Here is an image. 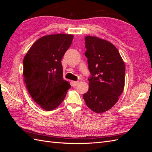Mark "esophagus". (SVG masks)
<instances>
[{
    "mask_svg": "<svg viewBox=\"0 0 152 152\" xmlns=\"http://www.w3.org/2000/svg\"><path fill=\"white\" fill-rule=\"evenodd\" d=\"M79 81H72V84L73 86L75 87V86H76L78 84H79Z\"/></svg>",
    "mask_w": 152,
    "mask_h": 152,
    "instance_id": "obj_1",
    "label": "esophagus"
}]
</instances>
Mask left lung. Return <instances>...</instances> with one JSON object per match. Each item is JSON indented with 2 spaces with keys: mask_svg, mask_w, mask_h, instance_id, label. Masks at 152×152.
Returning <instances> with one entry per match:
<instances>
[{
  "mask_svg": "<svg viewBox=\"0 0 152 152\" xmlns=\"http://www.w3.org/2000/svg\"><path fill=\"white\" fill-rule=\"evenodd\" d=\"M88 68L89 90L83 98L96 113L108 111L118 102L124 91L126 67L118 49L108 41L96 37H85Z\"/></svg>",
  "mask_w": 152,
  "mask_h": 152,
  "instance_id": "left-lung-1",
  "label": "left lung"
}]
</instances>
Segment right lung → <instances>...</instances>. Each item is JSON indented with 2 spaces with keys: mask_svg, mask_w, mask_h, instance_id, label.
<instances>
[{
  "mask_svg": "<svg viewBox=\"0 0 152 152\" xmlns=\"http://www.w3.org/2000/svg\"><path fill=\"white\" fill-rule=\"evenodd\" d=\"M73 35L53 34L38 39L23 61L26 88L35 102L46 111L57 108L71 86L63 79L61 59L70 47Z\"/></svg>",
  "mask_w": 152,
  "mask_h": 152,
  "instance_id": "right-lung-1",
  "label": "right lung"
}]
</instances>
